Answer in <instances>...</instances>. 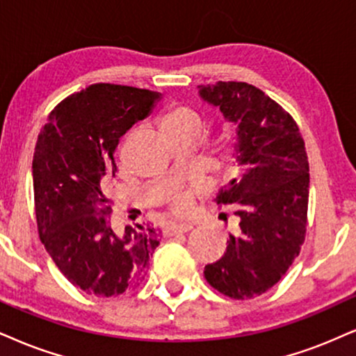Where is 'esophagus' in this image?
Instances as JSON below:
<instances>
[{"label": "esophagus", "instance_id": "obj_1", "mask_svg": "<svg viewBox=\"0 0 356 356\" xmlns=\"http://www.w3.org/2000/svg\"><path fill=\"white\" fill-rule=\"evenodd\" d=\"M191 229H193L191 225H168L163 229V234L166 236V238H170V236L183 234V232H188Z\"/></svg>", "mask_w": 356, "mask_h": 356}]
</instances>
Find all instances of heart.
Listing matches in <instances>:
<instances>
[{"label": "heart", "mask_w": 356, "mask_h": 356, "mask_svg": "<svg viewBox=\"0 0 356 356\" xmlns=\"http://www.w3.org/2000/svg\"><path fill=\"white\" fill-rule=\"evenodd\" d=\"M161 127H163L165 134H178V131L186 130H203V118L191 108L185 107V105H173L168 111L165 112L163 118H161ZM231 150V137H226V152ZM171 208L175 213L183 214L186 213L188 203L183 198H177L171 201Z\"/></svg>", "instance_id": "1"}]
</instances>
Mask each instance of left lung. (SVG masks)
I'll use <instances>...</instances> for the list:
<instances>
[{
    "instance_id": "obj_1",
    "label": "left lung",
    "mask_w": 356,
    "mask_h": 356,
    "mask_svg": "<svg viewBox=\"0 0 356 356\" xmlns=\"http://www.w3.org/2000/svg\"><path fill=\"white\" fill-rule=\"evenodd\" d=\"M200 97L238 125L239 173L216 196L239 218L226 252L204 267L211 287L231 299H252L275 285L299 256L309 208V161L293 118L245 82L200 86Z\"/></svg>"
}]
</instances>
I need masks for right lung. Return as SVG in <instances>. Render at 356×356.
Wrapping results in <instances>:
<instances>
[{"label":"right lung","mask_w":356,"mask_h":356,"mask_svg":"<svg viewBox=\"0 0 356 356\" xmlns=\"http://www.w3.org/2000/svg\"><path fill=\"white\" fill-rule=\"evenodd\" d=\"M158 100L153 90L92 84L57 105L38 137L33 185L39 238L65 279L90 296L137 287L160 244L152 227L127 226L115 234L107 195L118 140Z\"/></svg>","instance_id":"obj_1"}]
</instances>
